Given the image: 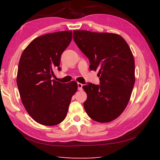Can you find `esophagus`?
<instances>
[{
    "label": "esophagus",
    "mask_w": 160,
    "mask_h": 160,
    "mask_svg": "<svg viewBox=\"0 0 160 160\" xmlns=\"http://www.w3.org/2000/svg\"><path fill=\"white\" fill-rule=\"evenodd\" d=\"M82 86H83V85L82 83L78 82V90H82Z\"/></svg>",
    "instance_id": "34e87169"
}]
</instances>
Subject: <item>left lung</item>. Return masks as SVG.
Masks as SVG:
<instances>
[{
	"label": "left lung",
	"instance_id": "1",
	"mask_svg": "<svg viewBox=\"0 0 160 160\" xmlns=\"http://www.w3.org/2000/svg\"><path fill=\"white\" fill-rule=\"evenodd\" d=\"M73 39L89 59L90 70H98L100 85L88 83L84 108L90 118L109 122L126 108L135 83V63L129 46L120 35L74 31Z\"/></svg>",
	"mask_w": 160,
	"mask_h": 160
}]
</instances>
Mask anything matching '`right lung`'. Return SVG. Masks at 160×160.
I'll list each match as a JSON object with an SVG mask.
<instances>
[{
  "mask_svg": "<svg viewBox=\"0 0 160 160\" xmlns=\"http://www.w3.org/2000/svg\"><path fill=\"white\" fill-rule=\"evenodd\" d=\"M71 40V31L43 35L31 41L20 58L17 84L22 102L31 118L42 125L62 122L77 92L75 81L64 84L52 80L54 69L61 70V57Z\"/></svg>",
  "mask_w": 160,
  "mask_h": 160,
  "instance_id": "add662e5",
  "label": "right lung"
}]
</instances>
